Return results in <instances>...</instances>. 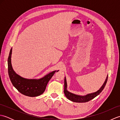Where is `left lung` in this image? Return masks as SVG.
<instances>
[{
  "instance_id": "8db88e82",
  "label": "left lung",
  "mask_w": 120,
  "mask_h": 120,
  "mask_svg": "<svg viewBox=\"0 0 120 120\" xmlns=\"http://www.w3.org/2000/svg\"><path fill=\"white\" fill-rule=\"evenodd\" d=\"M108 80V76L107 77L105 82L104 83L103 86H101V88L99 89V90L92 93H90L88 94H86V95L85 96H80L76 95L73 93H72L68 92L67 90V80H66V78H64V93L66 97L70 101H74V102L76 103H86L88 102V101H90L91 99L95 98L96 96L99 95V94L101 93V92L103 90V89L105 88L106 86V84L107 83V81Z\"/></svg>"
}]
</instances>
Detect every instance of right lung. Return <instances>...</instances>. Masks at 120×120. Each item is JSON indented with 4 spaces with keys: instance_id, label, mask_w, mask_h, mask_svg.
<instances>
[{
    "instance_id": "obj_1",
    "label": "right lung",
    "mask_w": 120,
    "mask_h": 120,
    "mask_svg": "<svg viewBox=\"0 0 120 120\" xmlns=\"http://www.w3.org/2000/svg\"><path fill=\"white\" fill-rule=\"evenodd\" d=\"M12 51L11 48L8 59V64L9 76L12 85L20 93L26 96L35 97L43 94L45 90L48 81L55 72H57L59 71H53L39 79H29L22 78L17 75L13 70L11 58Z\"/></svg>"
}]
</instances>
